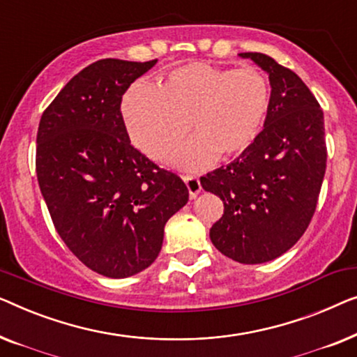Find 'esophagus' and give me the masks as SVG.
Listing matches in <instances>:
<instances>
[{"label": "esophagus", "mask_w": 357, "mask_h": 357, "mask_svg": "<svg viewBox=\"0 0 357 357\" xmlns=\"http://www.w3.org/2000/svg\"><path fill=\"white\" fill-rule=\"evenodd\" d=\"M184 183H185V185H188L189 197H190V199L197 197V194L200 192V189H202V185H200L199 178L190 176V174H185V176H184Z\"/></svg>", "instance_id": "esophagus-1"}]
</instances>
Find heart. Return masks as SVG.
I'll list each match as a JSON object with an SVG mask.
<instances>
[{"label":"heart","instance_id":"obj_1","mask_svg":"<svg viewBox=\"0 0 357 357\" xmlns=\"http://www.w3.org/2000/svg\"><path fill=\"white\" fill-rule=\"evenodd\" d=\"M272 107V87L257 68H220L189 63L168 73L158 90L134 84L123 100V116L132 144L163 162L188 134L172 162L204 169L220 155L244 153L262 132Z\"/></svg>","mask_w":357,"mask_h":357}]
</instances>
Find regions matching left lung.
<instances>
[{"label":"left lung","instance_id":"left-lung-1","mask_svg":"<svg viewBox=\"0 0 357 357\" xmlns=\"http://www.w3.org/2000/svg\"><path fill=\"white\" fill-rule=\"evenodd\" d=\"M267 71L272 107L257 140L228 167L200 178L223 200L210 229L239 264H264L298 243L314 217L327 168L324 112L298 74L264 53H241Z\"/></svg>","mask_w":357,"mask_h":357}]
</instances>
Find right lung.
Wrapping results in <instances>:
<instances>
[{
	"instance_id": "1",
	"label": "right lung",
	"mask_w": 357,
	"mask_h": 357,
	"mask_svg": "<svg viewBox=\"0 0 357 357\" xmlns=\"http://www.w3.org/2000/svg\"><path fill=\"white\" fill-rule=\"evenodd\" d=\"M100 59L64 85L42 114L35 169L64 244L90 270L126 278L158 257L165 225L189 190L130 145L123 95L155 66Z\"/></svg>"
}]
</instances>
